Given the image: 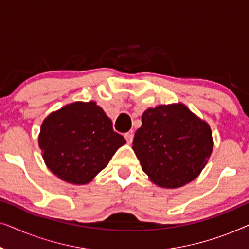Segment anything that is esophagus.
I'll list each match as a JSON object with an SVG mask.
<instances>
[{
  "mask_svg": "<svg viewBox=\"0 0 249 249\" xmlns=\"http://www.w3.org/2000/svg\"><path fill=\"white\" fill-rule=\"evenodd\" d=\"M124 138H125V141H127L128 144H131L132 139H134V132H132V131L125 132V134H124Z\"/></svg>",
  "mask_w": 249,
  "mask_h": 249,
  "instance_id": "1",
  "label": "esophagus"
}]
</instances>
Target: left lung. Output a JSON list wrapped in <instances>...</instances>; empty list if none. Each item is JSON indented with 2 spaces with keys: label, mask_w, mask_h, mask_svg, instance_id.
Returning a JSON list of instances; mask_svg holds the SVG:
<instances>
[{
  "label": "left lung",
  "mask_w": 249,
  "mask_h": 249,
  "mask_svg": "<svg viewBox=\"0 0 249 249\" xmlns=\"http://www.w3.org/2000/svg\"><path fill=\"white\" fill-rule=\"evenodd\" d=\"M212 148L210 125L183 104L146 110L132 142L142 171L163 188H178L196 179Z\"/></svg>",
  "instance_id": "1"
}]
</instances>
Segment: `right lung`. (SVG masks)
Instances as JSON below:
<instances>
[{
  "mask_svg": "<svg viewBox=\"0 0 249 249\" xmlns=\"http://www.w3.org/2000/svg\"><path fill=\"white\" fill-rule=\"evenodd\" d=\"M38 144L54 175L84 185L107 165L125 139L95 102H74L43 121Z\"/></svg>",
  "mask_w": 249,
  "mask_h": 249,
  "instance_id": "add662e5",
  "label": "right lung"
}]
</instances>
